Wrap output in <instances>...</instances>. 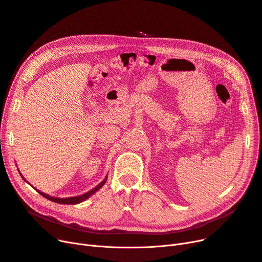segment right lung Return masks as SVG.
Wrapping results in <instances>:
<instances>
[{
	"instance_id": "1",
	"label": "right lung",
	"mask_w": 262,
	"mask_h": 262,
	"mask_svg": "<svg viewBox=\"0 0 262 262\" xmlns=\"http://www.w3.org/2000/svg\"><path fill=\"white\" fill-rule=\"evenodd\" d=\"M20 175H21V177L23 178L24 180V177L22 176V174L20 173ZM25 181V180H24ZM106 181H107V176L105 177V180L101 183V184H99L98 186H96L95 188H93L92 190H90V191H88L87 193H85V194H81V195H78V196H73V198H67V199H59V198H53V196H50V195H48V194H46V193H43V192H41V191H38V193L39 194H41L42 195L43 198H46V199H48V200H50V201H52V202H54V203H58V204H64V205H74V204H78V203H81V202H84L85 200H87L88 198H90L92 194H94L96 191H98L101 187H103L104 186V184L106 183ZM26 182V181H25Z\"/></svg>"
}]
</instances>
